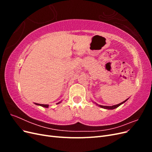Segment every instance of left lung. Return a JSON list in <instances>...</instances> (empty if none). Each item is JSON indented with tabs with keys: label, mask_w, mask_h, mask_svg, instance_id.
<instances>
[{
	"label": "left lung",
	"mask_w": 152,
	"mask_h": 152,
	"mask_svg": "<svg viewBox=\"0 0 152 152\" xmlns=\"http://www.w3.org/2000/svg\"><path fill=\"white\" fill-rule=\"evenodd\" d=\"M128 99H129V98H127V99L126 100H125V101H124L123 102H122V103H119V104H115V105H113V106H103V105H99V104H97V103H95V102H94V103H95L96 105L99 106V107H101V108H104V109H107V110H113V109H115V108H116L118 107L119 106L121 105L122 104L125 103V102H126V101H127Z\"/></svg>",
	"instance_id": "left-lung-1"
}]
</instances>
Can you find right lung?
<instances>
[{"instance_id":"1","label":"right lung","mask_w":152,"mask_h":152,"mask_svg":"<svg viewBox=\"0 0 152 152\" xmlns=\"http://www.w3.org/2000/svg\"><path fill=\"white\" fill-rule=\"evenodd\" d=\"M60 103H61V102H59L58 103H57L56 104H59ZM34 104H35L36 105H39V106H41V107H44V108H48L49 107V104H39V103H34Z\"/></svg>"}]
</instances>
